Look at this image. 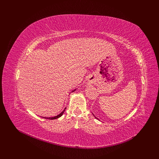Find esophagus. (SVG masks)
Returning <instances> with one entry per match:
<instances>
[{
	"mask_svg": "<svg viewBox=\"0 0 159 159\" xmlns=\"http://www.w3.org/2000/svg\"><path fill=\"white\" fill-rule=\"evenodd\" d=\"M93 80H92V79H89L88 80V83L89 84H93Z\"/></svg>",
	"mask_w": 159,
	"mask_h": 159,
	"instance_id": "34e87169",
	"label": "esophagus"
}]
</instances>
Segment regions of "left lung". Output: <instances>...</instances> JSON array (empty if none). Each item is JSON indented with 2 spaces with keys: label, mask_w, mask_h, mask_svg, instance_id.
Instances as JSON below:
<instances>
[{
  "label": "left lung",
  "mask_w": 159,
  "mask_h": 159,
  "mask_svg": "<svg viewBox=\"0 0 159 159\" xmlns=\"http://www.w3.org/2000/svg\"><path fill=\"white\" fill-rule=\"evenodd\" d=\"M93 116H94V117H95V118H97V117H95V115H93ZM97 119H98V118H97Z\"/></svg>",
  "instance_id": "8db88e82"
}]
</instances>
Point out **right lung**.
<instances>
[{"label":"right lung","instance_id":"1","mask_svg":"<svg viewBox=\"0 0 159 159\" xmlns=\"http://www.w3.org/2000/svg\"><path fill=\"white\" fill-rule=\"evenodd\" d=\"M76 89H74V90H73L72 91V92H74V91H75ZM66 108H65L64 109V111H62L60 113V114H58L57 115H56V116H55V117H42L43 118H44V119H51V120H53V119H57V118H59V117H60L62 115L64 114V111H65V110H66Z\"/></svg>","mask_w":159,"mask_h":159}]
</instances>
